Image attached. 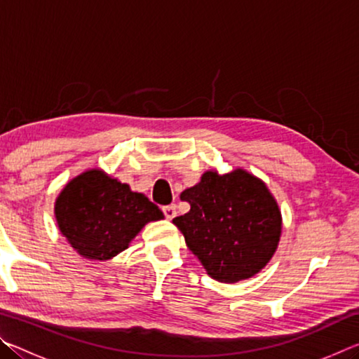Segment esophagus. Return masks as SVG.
Returning a JSON list of instances; mask_svg holds the SVG:
<instances>
[{"instance_id": "1", "label": "esophagus", "mask_w": 359, "mask_h": 359, "mask_svg": "<svg viewBox=\"0 0 359 359\" xmlns=\"http://www.w3.org/2000/svg\"><path fill=\"white\" fill-rule=\"evenodd\" d=\"M163 214L168 218V220H172V218L177 215V210H175V205L174 204H169L163 208Z\"/></svg>"}]
</instances>
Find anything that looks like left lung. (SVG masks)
Returning <instances> with one entry per match:
<instances>
[{"mask_svg":"<svg viewBox=\"0 0 359 359\" xmlns=\"http://www.w3.org/2000/svg\"><path fill=\"white\" fill-rule=\"evenodd\" d=\"M190 212L172 223L187 247L218 282L245 280L276 253L282 233L277 201L263 180L244 169L203 174L199 184L180 194Z\"/></svg>","mask_w":359,"mask_h":359,"instance_id":"left-lung-1","label":"left lung"}]
</instances>
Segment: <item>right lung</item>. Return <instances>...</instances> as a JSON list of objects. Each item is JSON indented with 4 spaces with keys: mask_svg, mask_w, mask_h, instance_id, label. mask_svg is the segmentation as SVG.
I'll list each match as a JSON object with an SVG mask.
<instances>
[{
    "mask_svg": "<svg viewBox=\"0 0 359 359\" xmlns=\"http://www.w3.org/2000/svg\"><path fill=\"white\" fill-rule=\"evenodd\" d=\"M55 218L81 257L107 261L128 248L149 222L165 218L149 198L101 169H88L58 194Z\"/></svg>",
    "mask_w": 359,
    "mask_h": 359,
    "instance_id": "right-lung-1",
    "label": "right lung"
}]
</instances>
